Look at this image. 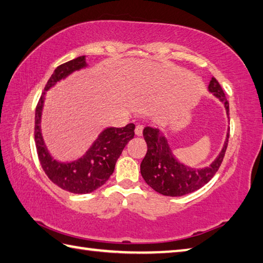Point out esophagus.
I'll return each instance as SVG.
<instances>
[{
    "mask_svg": "<svg viewBox=\"0 0 263 263\" xmlns=\"http://www.w3.org/2000/svg\"><path fill=\"white\" fill-rule=\"evenodd\" d=\"M142 131H143V126H142V125H137V126H136L135 132H136V135H137L138 137H141V136H142Z\"/></svg>",
    "mask_w": 263,
    "mask_h": 263,
    "instance_id": "obj_1",
    "label": "esophagus"
}]
</instances>
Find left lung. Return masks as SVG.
<instances>
[{
  "mask_svg": "<svg viewBox=\"0 0 263 263\" xmlns=\"http://www.w3.org/2000/svg\"><path fill=\"white\" fill-rule=\"evenodd\" d=\"M209 90L224 103L227 115H230V103L220 83L214 77L210 80ZM143 137L148 147L147 154L140 165L143 180L150 187L160 194L168 195V197H181V195L197 191L215 176L224 160L230 132L227 135L224 148L217 159L209 167L201 170L190 168L178 163L173 157L167 140L158 128L146 126L143 128Z\"/></svg>",
  "mask_w": 263,
  "mask_h": 263,
  "instance_id": "8db88e82",
  "label": "left lung"
}]
</instances>
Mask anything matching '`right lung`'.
I'll return each mask as SVG.
<instances>
[{
    "label": "right lung",
    "instance_id": "1",
    "mask_svg": "<svg viewBox=\"0 0 263 263\" xmlns=\"http://www.w3.org/2000/svg\"><path fill=\"white\" fill-rule=\"evenodd\" d=\"M85 59L86 57H79L59 65L55 69L38 100L35 113V143L42 168L55 185L68 192L80 194L95 191L108 180L109 176L113 174L115 164L123 149L135 137L136 127L133 123H128L124 127L106 128L87 154L73 163L61 164L52 159L44 146L41 133V116L44 98L46 90L58 81L63 79L71 72L86 66Z\"/></svg>",
    "mask_w": 263,
    "mask_h": 263
}]
</instances>
